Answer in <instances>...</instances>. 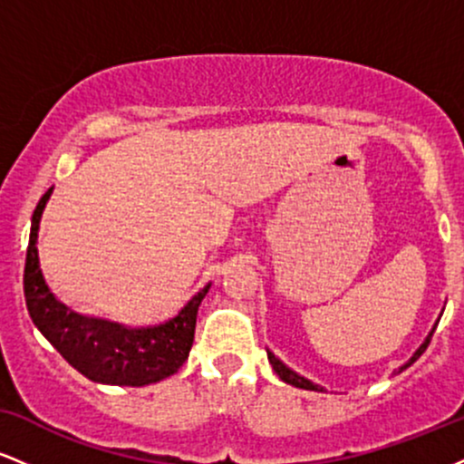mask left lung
Returning a JSON list of instances; mask_svg holds the SVG:
<instances>
[{
  "instance_id": "1",
  "label": "left lung",
  "mask_w": 464,
  "mask_h": 464,
  "mask_svg": "<svg viewBox=\"0 0 464 464\" xmlns=\"http://www.w3.org/2000/svg\"><path fill=\"white\" fill-rule=\"evenodd\" d=\"M434 329H436V324L432 327V332H430L428 335H425V340L423 343H420V347L414 351L412 353V358H410L406 364L403 366H399V371L397 372H401V371H406L410 364H414V362H417L420 355H423V351L428 349V344H430V340H432V334H434ZM268 351V360H270V364H273V369H275V372L276 375L281 377V380L285 382V384H290V386H296V388H303V391H316V392H324V388L323 386H318V384H314L312 380H307V377H303V375H299V372L296 371H292L290 366L287 364H284V362H281L279 358H276V355L273 353V351L270 349H266Z\"/></svg>"
}]
</instances>
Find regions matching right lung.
Instances as JSON below:
<instances>
[{
	"label": "right lung",
	"mask_w": 464,
	"mask_h": 464,
	"mask_svg": "<svg viewBox=\"0 0 464 464\" xmlns=\"http://www.w3.org/2000/svg\"><path fill=\"white\" fill-rule=\"evenodd\" d=\"M52 189L45 191L32 214L25 255L24 292L32 323L73 369L98 384L148 386L174 375L188 360L198 307L211 284L196 292L177 316L152 327H129L69 310L47 285L36 248L41 216Z\"/></svg>",
	"instance_id": "obj_1"
}]
</instances>
